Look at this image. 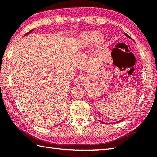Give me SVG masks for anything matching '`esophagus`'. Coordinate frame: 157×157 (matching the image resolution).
Returning <instances> with one entry per match:
<instances>
[{
  "label": "esophagus",
  "instance_id": "1",
  "mask_svg": "<svg viewBox=\"0 0 157 157\" xmlns=\"http://www.w3.org/2000/svg\"><path fill=\"white\" fill-rule=\"evenodd\" d=\"M84 79V78L83 76H78L75 79V80L73 81V84L75 85H81L82 84Z\"/></svg>",
  "mask_w": 157,
  "mask_h": 157
}]
</instances>
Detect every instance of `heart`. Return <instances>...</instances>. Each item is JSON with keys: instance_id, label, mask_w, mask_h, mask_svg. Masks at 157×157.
Returning <instances> with one entry per match:
<instances>
[{"instance_id": "b5f03b06", "label": "heart", "mask_w": 157, "mask_h": 157, "mask_svg": "<svg viewBox=\"0 0 157 157\" xmlns=\"http://www.w3.org/2000/svg\"><path fill=\"white\" fill-rule=\"evenodd\" d=\"M104 41V36L102 34L95 31H88L80 34L78 38L77 44L80 49H87L93 44L95 46L100 47Z\"/></svg>"}]
</instances>
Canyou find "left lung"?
<instances>
[{"label": "left lung", "instance_id": "8db88e82", "mask_svg": "<svg viewBox=\"0 0 157 157\" xmlns=\"http://www.w3.org/2000/svg\"><path fill=\"white\" fill-rule=\"evenodd\" d=\"M124 34H125V36H127V37H128V38H130V36L128 35V34H127L126 33H124ZM130 39H131V38H130ZM123 121V120H120V121H118V122H117V123H119V122H121V121ZM100 122H101V123H105V122H103V121H100Z\"/></svg>", "mask_w": 157, "mask_h": 157}]
</instances>
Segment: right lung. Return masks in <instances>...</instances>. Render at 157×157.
Returning a JSON list of instances; mask_svg holds the SVG:
<instances>
[{
  "mask_svg": "<svg viewBox=\"0 0 157 157\" xmlns=\"http://www.w3.org/2000/svg\"><path fill=\"white\" fill-rule=\"evenodd\" d=\"M33 30H34V29H33V30H30V31H29V32H28V33H26V34H25V35H24V36H26V35H28V34H30V33H32V32H33Z\"/></svg>",
  "mask_w": 157,
  "mask_h": 157,
  "instance_id": "add662e5",
  "label": "right lung"
}]
</instances>
